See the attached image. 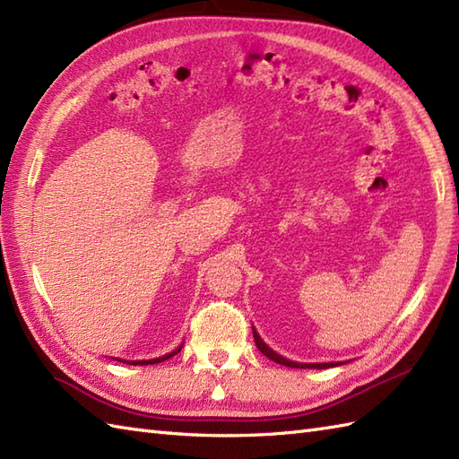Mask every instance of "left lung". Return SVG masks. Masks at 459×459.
<instances>
[{"label":"left lung","instance_id":"left-lung-1","mask_svg":"<svg viewBox=\"0 0 459 459\" xmlns=\"http://www.w3.org/2000/svg\"><path fill=\"white\" fill-rule=\"evenodd\" d=\"M252 332H254V342H255V347L260 349L267 359H272L273 362L283 364V367H289V368H332V367H337V364H339V362H312V364H307V362H295V360H289V359H285V357L277 355V352H275L273 349H269V347L262 342V337L257 335V332L254 330V327H252Z\"/></svg>","mask_w":459,"mask_h":459}]
</instances>
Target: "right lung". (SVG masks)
<instances>
[{
  "label": "right lung",
  "instance_id": "right-lung-1",
  "mask_svg": "<svg viewBox=\"0 0 459 459\" xmlns=\"http://www.w3.org/2000/svg\"><path fill=\"white\" fill-rule=\"evenodd\" d=\"M180 349H182V347H180ZM180 349H176V351L169 352V355H162V357H159V359H151V360H122V359H116V360L126 362V364H157V362H162V360H167V359L174 357L176 352H180Z\"/></svg>",
  "mask_w": 459,
  "mask_h": 459
}]
</instances>
